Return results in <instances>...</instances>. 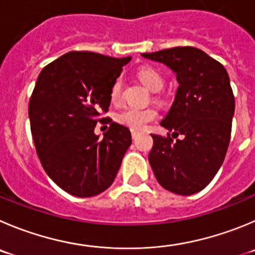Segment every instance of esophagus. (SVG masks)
Wrapping results in <instances>:
<instances>
[{
  "label": "esophagus",
  "instance_id": "1",
  "mask_svg": "<svg viewBox=\"0 0 255 255\" xmlns=\"http://www.w3.org/2000/svg\"><path fill=\"white\" fill-rule=\"evenodd\" d=\"M138 135H139V133L137 132V130H132V138L134 139V141L137 139V137H138Z\"/></svg>",
  "mask_w": 255,
  "mask_h": 255
}]
</instances>
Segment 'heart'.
Here are the masks:
<instances>
[{"label": "heart", "instance_id": "b5f03b06", "mask_svg": "<svg viewBox=\"0 0 255 255\" xmlns=\"http://www.w3.org/2000/svg\"><path fill=\"white\" fill-rule=\"evenodd\" d=\"M137 77L141 80L144 87L148 88L151 92H160L165 85V79L162 74L152 66H143L138 70ZM122 99V79L114 80L111 88V101L112 103L118 104ZM157 117V112L151 107L147 108H135V107H127L122 109L116 116L117 122L125 125L133 130H141L147 126V123L152 122Z\"/></svg>", "mask_w": 255, "mask_h": 255}]
</instances>
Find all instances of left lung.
I'll return each instance as SVG.
<instances>
[{"label":"left lung","instance_id":"obj_1","mask_svg":"<svg viewBox=\"0 0 255 255\" xmlns=\"http://www.w3.org/2000/svg\"><path fill=\"white\" fill-rule=\"evenodd\" d=\"M142 56L167 65L178 82L175 101L161 121L172 134H151L148 161L156 180L173 194L201 191L223 165L229 146L235 109L229 75L219 61L192 46ZM178 135L183 138L173 139Z\"/></svg>","mask_w":255,"mask_h":255}]
</instances>
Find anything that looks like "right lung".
Segmentation results:
<instances>
[{
    "instance_id": "obj_1",
    "label": "right lung",
    "mask_w": 255,
    "mask_h": 255,
    "mask_svg": "<svg viewBox=\"0 0 255 255\" xmlns=\"http://www.w3.org/2000/svg\"><path fill=\"white\" fill-rule=\"evenodd\" d=\"M130 56L70 51L45 66L28 104L31 134L45 172L68 194L90 197L113 184L132 143L127 127L112 122L94 133L108 112L111 88Z\"/></svg>"
}]
</instances>
